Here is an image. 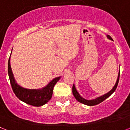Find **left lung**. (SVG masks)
I'll return each mask as SVG.
<instances>
[{
	"mask_svg": "<svg viewBox=\"0 0 130 130\" xmlns=\"http://www.w3.org/2000/svg\"><path fill=\"white\" fill-rule=\"evenodd\" d=\"M107 37L109 40H112V38L109 35H107ZM119 77H120V72L119 73V75H118V77H117V80L116 81V83L115 85V86L113 87V88L110 90L109 92L106 93L105 94L102 95V96H100V97H98L96 98V99H93V100H86L85 98H83L81 95L79 94V93L78 92L76 88L75 87V85L73 84V87H72V92H73V94L75 97V99L78 101L80 103H82V104H85V105H89V106H93V105H96L97 104H100L101 102H102L103 101L105 100V99H107V98L109 97L111 94H112V93L114 92L115 91L116 88H117V85H118V83H119Z\"/></svg>",
	"mask_w": 130,
	"mask_h": 130,
	"instance_id": "left-lung-1",
	"label": "left lung"
}]
</instances>
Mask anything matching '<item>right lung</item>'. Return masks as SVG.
I'll list each match as a JSON object with an SVG mask.
<instances>
[{"mask_svg": "<svg viewBox=\"0 0 130 130\" xmlns=\"http://www.w3.org/2000/svg\"><path fill=\"white\" fill-rule=\"evenodd\" d=\"M12 51V50H11ZM8 71L10 78V84L13 92L21 101L28 105L36 107H40L47 104L53 95V90L55 84L59 81L61 77H58L53 79L45 87L39 89H29L22 87L16 82L13 76V72L10 66V57L8 60Z\"/></svg>", "mask_w": 130, "mask_h": 130, "instance_id": "obj_1", "label": "right lung"}]
</instances>
